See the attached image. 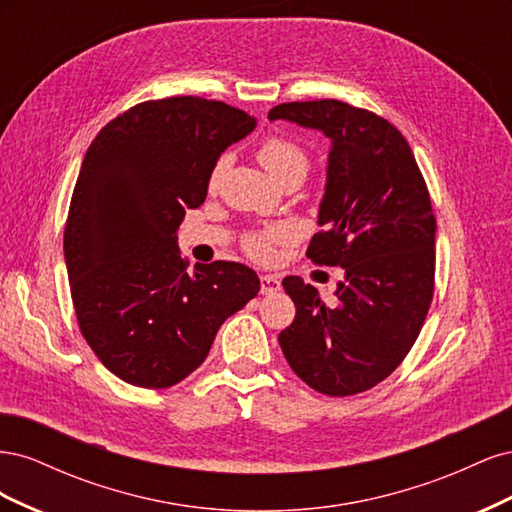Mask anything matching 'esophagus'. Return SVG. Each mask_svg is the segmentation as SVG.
I'll list each match as a JSON object with an SVG mask.
<instances>
[{
    "label": "esophagus",
    "mask_w": 512,
    "mask_h": 512,
    "mask_svg": "<svg viewBox=\"0 0 512 512\" xmlns=\"http://www.w3.org/2000/svg\"><path fill=\"white\" fill-rule=\"evenodd\" d=\"M282 288V282L277 280L275 275H260V292L262 294H273Z\"/></svg>",
    "instance_id": "esophagus-1"
}]
</instances>
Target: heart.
Returning a JSON list of instances; mask_svg holds the SVG:
<instances>
[{
  "mask_svg": "<svg viewBox=\"0 0 512 512\" xmlns=\"http://www.w3.org/2000/svg\"><path fill=\"white\" fill-rule=\"evenodd\" d=\"M256 156H258L260 164L265 166L275 179H280L284 173H288V170H292V168H301V170L307 168L305 151L297 143L290 141V138H286L282 134H269L265 141L258 145ZM224 168H226V158H220L218 164H215L213 170H211V177H209L211 188L218 185V181L224 173ZM294 237H297V232H294L292 226L271 224V226L247 232V235L243 237V250L256 260H271L273 254H275V245L288 243Z\"/></svg>",
  "mask_w": 512,
  "mask_h": 512,
  "instance_id": "b5f03b06",
  "label": "heart"
}]
</instances>
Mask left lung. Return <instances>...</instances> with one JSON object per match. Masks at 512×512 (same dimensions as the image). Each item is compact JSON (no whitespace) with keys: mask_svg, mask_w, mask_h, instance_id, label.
<instances>
[{"mask_svg":"<svg viewBox=\"0 0 512 512\" xmlns=\"http://www.w3.org/2000/svg\"><path fill=\"white\" fill-rule=\"evenodd\" d=\"M288 119L331 138L320 232L307 258L344 267L337 301L312 284L282 282L297 307L280 346L307 386L329 397L369 391L389 378L414 346L433 299L436 218L414 153L391 121L342 100L277 104Z\"/></svg>","mask_w":512,"mask_h":512,"instance_id":"1","label":"left lung"}]
</instances>
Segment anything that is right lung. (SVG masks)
Returning <instances> with one entry per match:
<instances>
[{"mask_svg":"<svg viewBox=\"0 0 512 512\" xmlns=\"http://www.w3.org/2000/svg\"><path fill=\"white\" fill-rule=\"evenodd\" d=\"M256 128L220 100L170 96L128 108L91 141L64 228L76 322L123 382L168 389L207 359L222 322L254 299L258 275L215 260L188 273L185 209L205 203L211 170Z\"/></svg>","mask_w":512,"mask_h":512,"instance_id":"obj_1","label":"right lung"}]
</instances>
